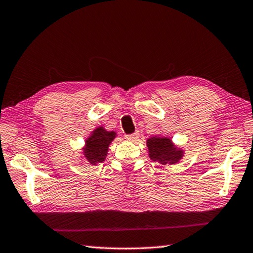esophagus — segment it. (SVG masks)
I'll return each instance as SVG.
<instances>
[{
    "instance_id": "1",
    "label": "esophagus",
    "mask_w": 253,
    "mask_h": 253,
    "mask_svg": "<svg viewBox=\"0 0 253 253\" xmlns=\"http://www.w3.org/2000/svg\"><path fill=\"white\" fill-rule=\"evenodd\" d=\"M126 139L129 141H137L138 139H139V133L135 132V133H131V135H128V136H126Z\"/></svg>"
}]
</instances>
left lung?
<instances>
[{
	"instance_id": "left-lung-1",
	"label": "left lung",
	"mask_w": 253,
	"mask_h": 253,
	"mask_svg": "<svg viewBox=\"0 0 253 253\" xmlns=\"http://www.w3.org/2000/svg\"><path fill=\"white\" fill-rule=\"evenodd\" d=\"M146 143L150 159L163 166L175 165L184 156V150L177 147L169 137L153 136L148 138Z\"/></svg>"
}]
</instances>
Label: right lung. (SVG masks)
I'll use <instances>...</instances> for the list:
<instances>
[{
	"instance_id": "add662e5",
	"label": "right lung",
	"mask_w": 253,
	"mask_h": 253,
	"mask_svg": "<svg viewBox=\"0 0 253 253\" xmlns=\"http://www.w3.org/2000/svg\"><path fill=\"white\" fill-rule=\"evenodd\" d=\"M116 136V131L107 130L104 126L96 127L84 141V146L82 147L81 151V159L86 160L93 166L105 161L108 147Z\"/></svg>"
}]
</instances>
